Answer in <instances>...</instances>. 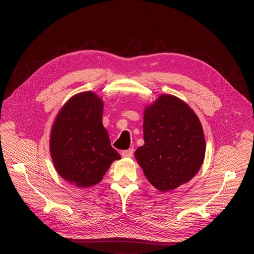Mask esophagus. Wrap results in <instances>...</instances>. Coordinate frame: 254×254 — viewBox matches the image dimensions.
<instances>
[{"mask_svg": "<svg viewBox=\"0 0 254 254\" xmlns=\"http://www.w3.org/2000/svg\"><path fill=\"white\" fill-rule=\"evenodd\" d=\"M133 148H129L127 150H123L122 151V156L125 158H131L133 156Z\"/></svg>", "mask_w": 254, "mask_h": 254, "instance_id": "obj_1", "label": "esophagus"}]
</instances>
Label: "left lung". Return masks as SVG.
I'll list each match as a JSON object with an SVG mask.
<instances>
[{"instance_id": "1", "label": "left lung", "mask_w": 254, "mask_h": 254, "mask_svg": "<svg viewBox=\"0 0 254 254\" xmlns=\"http://www.w3.org/2000/svg\"><path fill=\"white\" fill-rule=\"evenodd\" d=\"M144 145L134 157L161 191L177 189L199 172L205 153L200 121L180 98L161 95L144 111Z\"/></svg>"}]
</instances>
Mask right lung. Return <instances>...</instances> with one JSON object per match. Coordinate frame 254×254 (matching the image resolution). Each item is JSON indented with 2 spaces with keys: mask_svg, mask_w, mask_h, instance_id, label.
I'll return each mask as SVG.
<instances>
[{
  "mask_svg": "<svg viewBox=\"0 0 254 254\" xmlns=\"http://www.w3.org/2000/svg\"><path fill=\"white\" fill-rule=\"evenodd\" d=\"M104 103L93 92L68 99L54 122L50 149L57 173L77 188L99 183L121 159L103 126Z\"/></svg>",
  "mask_w": 254,
  "mask_h": 254,
  "instance_id": "add662e5",
  "label": "right lung"
}]
</instances>
